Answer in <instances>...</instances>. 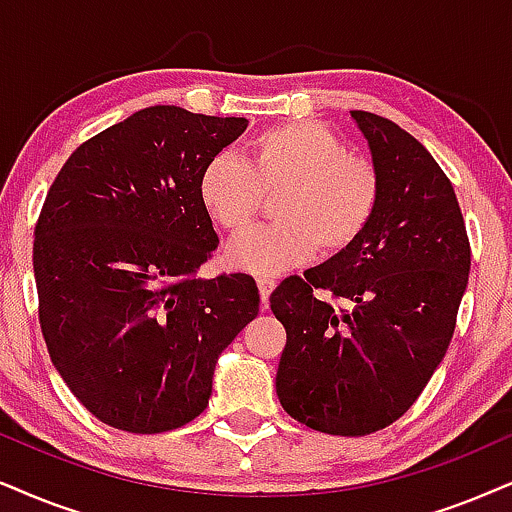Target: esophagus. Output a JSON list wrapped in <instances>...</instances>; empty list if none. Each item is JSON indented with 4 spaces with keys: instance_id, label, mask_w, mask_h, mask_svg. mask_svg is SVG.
<instances>
[{
    "instance_id": "1",
    "label": "esophagus",
    "mask_w": 512,
    "mask_h": 512,
    "mask_svg": "<svg viewBox=\"0 0 512 512\" xmlns=\"http://www.w3.org/2000/svg\"><path fill=\"white\" fill-rule=\"evenodd\" d=\"M257 288H260V300H262V304H264V307H267V304H269V295L274 293L276 283L271 281V278H260V281H257Z\"/></svg>"
}]
</instances>
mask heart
<instances>
[{"label":"heart","instance_id":"obj_1","mask_svg":"<svg viewBox=\"0 0 512 512\" xmlns=\"http://www.w3.org/2000/svg\"><path fill=\"white\" fill-rule=\"evenodd\" d=\"M276 226L250 231L226 250L231 269L278 276L302 267L321 250L340 255L364 236L380 203V177L371 160L347 153L333 129L319 122H286L250 141V160L219 153L200 174V200L208 215L241 234L260 215L264 196Z\"/></svg>","mask_w":512,"mask_h":512}]
</instances>
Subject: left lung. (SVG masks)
I'll return each mask as SVG.
<instances>
[{"instance_id": "left-lung-1", "label": "left lung", "mask_w": 512, "mask_h": 512, "mask_svg": "<svg viewBox=\"0 0 512 512\" xmlns=\"http://www.w3.org/2000/svg\"><path fill=\"white\" fill-rule=\"evenodd\" d=\"M352 118L380 177L373 222L269 297L288 335L276 373L283 411L342 437L371 435L411 409L444 359L470 274L454 186L428 148L375 113Z\"/></svg>"}]
</instances>
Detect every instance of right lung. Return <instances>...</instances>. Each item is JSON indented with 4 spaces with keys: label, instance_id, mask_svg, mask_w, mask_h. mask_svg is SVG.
I'll return each mask as SVG.
<instances>
[{
    "label": "right lung",
    "instance_id": "1",
    "mask_svg": "<svg viewBox=\"0 0 512 512\" xmlns=\"http://www.w3.org/2000/svg\"><path fill=\"white\" fill-rule=\"evenodd\" d=\"M245 127L144 108L75 148L51 184L32 248L42 335L111 428L155 435L200 416L219 354L260 312L252 276H196L219 243L200 174Z\"/></svg>",
    "mask_w": 512,
    "mask_h": 512
}]
</instances>
